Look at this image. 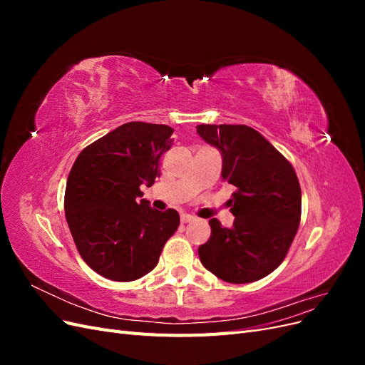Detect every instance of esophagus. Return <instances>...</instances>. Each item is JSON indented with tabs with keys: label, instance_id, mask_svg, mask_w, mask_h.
<instances>
[{
	"label": "esophagus",
	"instance_id": "obj_1",
	"mask_svg": "<svg viewBox=\"0 0 365 365\" xmlns=\"http://www.w3.org/2000/svg\"><path fill=\"white\" fill-rule=\"evenodd\" d=\"M196 217L195 216H192V215H187V213H184V215H181V222L182 224H189V222H193Z\"/></svg>",
	"mask_w": 365,
	"mask_h": 365
}]
</instances>
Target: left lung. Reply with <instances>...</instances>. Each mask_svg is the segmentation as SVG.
Masks as SVG:
<instances>
[{
	"label": "left lung",
	"mask_w": 365,
	"mask_h": 365,
	"mask_svg": "<svg viewBox=\"0 0 365 365\" xmlns=\"http://www.w3.org/2000/svg\"><path fill=\"white\" fill-rule=\"evenodd\" d=\"M200 137L222 155V180L236 187L233 227L210 219L201 263L228 283L267 277L284 260L302 216V189L292 164L256 129L200 125Z\"/></svg>",
	"instance_id": "left-lung-1"
}]
</instances>
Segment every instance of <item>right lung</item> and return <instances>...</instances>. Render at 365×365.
I'll return each mask as SVG.
<instances>
[{
  "label": "right lung",
  "mask_w": 365,
  "mask_h": 365,
  "mask_svg": "<svg viewBox=\"0 0 365 365\" xmlns=\"http://www.w3.org/2000/svg\"><path fill=\"white\" fill-rule=\"evenodd\" d=\"M173 129L129 121L86 146L76 158L65 189V217L77 251L97 274L132 282L157 267L180 215L158 212L138 200L141 184L160 176V158Z\"/></svg>",
  "instance_id": "right-lung-1"
}]
</instances>
